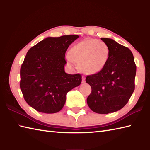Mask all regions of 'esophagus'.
<instances>
[{
  "instance_id": "1",
  "label": "esophagus",
  "mask_w": 150,
  "mask_h": 150,
  "mask_svg": "<svg viewBox=\"0 0 150 150\" xmlns=\"http://www.w3.org/2000/svg\"><path fill=\"white\" fill-rule=\"evenodd\" d=\"M82 83L85 82V77H84V76H82Z\"/></svg>"
}]
</instances>
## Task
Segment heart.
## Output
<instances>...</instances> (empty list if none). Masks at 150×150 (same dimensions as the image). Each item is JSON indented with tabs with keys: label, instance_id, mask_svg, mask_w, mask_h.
<instances>
[{
	"label": "heart",
	"instance_id": "b5f03b06",
	"mask_svg": "<svg viewBox=\"0 0 150 150\" xmlns=\"http://www.w3.org/2000/svg\"><path fill=\"white\" fill-rule=\"evenodd\" d=\"M110 49L104 42L97 39H87L75 44L70 50L68 60L76 63L86 74L100 71L109 59Z\"/></svg>",
	"mask_w": 150,
	"mask_h": 150
}]
</instances>
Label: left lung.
Segmentation results:
<instances>
[{
	"instance_id": "1",
	"label": "left lung",
	"mask_w": 150,
	"mask_h": 150,
	"mask_svg": "<svg viewBox=\"0 0 150 150\" xmlns=\"http://www.w3.org/2000/svg\"><path fill=\"white\" fill-rule=\"evenodd\" d=\"M101 40L109 47L110 56L100 71L86 78L91 88L87 103L94 112L108 114L122 109L128 103L135 90L136 65L128 47L111 39Z\"/></svg>"
}]
</instances>
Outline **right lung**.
<instances>
[{
  "mask_svg": "<svg viewBox=\"0 0 150 150\" xmlns=\"http://www.w3.org/2000/svg\"><path fill=\"white\" fill-rule=\"evenodd\" d=\"M79 35L47 37L28 51L21 68L20 87L24 100L41 113L62 110L66 94L82 81L79 73L64 71L65 53Z\"/></svg>",
  "mask_w": 150,
  "mask_h": 150,
  "instance_id": "right-lung-1",
  "label": "right lung"
}]
</instances>
